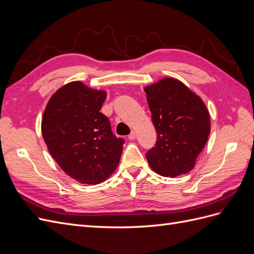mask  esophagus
<instances>
[{"label":"esophagus","instance_id":"1","mask_svg":"<svg viewBox=\"0 0 254 254\" xmlns=\"http://www.w3.org/2000/svg\"><path fill=\"white\" fill-rule=\"evenodd\" d=\"M135 137H136V133H135L134 131H132L131 133H130V134L128 135V139H129V140H131V141H132V140H134Z\"/></svg>","mask_w":254,"mask_h":254}]
</instances>
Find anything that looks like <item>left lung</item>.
Masks as SVG:
<instances>
[{"mask_svg":"<svg viewBox=\"0 0 254 254\" xmlns=\"http://www.w3.org/2000/svg\"><path fill=\"white\" fill-rule=\"evenodd\" d=\"M144 91L158 137L146 153L150 168L172 178L188 174L209 139V110L200 96L173 77L146 86Z\"/></svg>","mask_w":254,"mask_h":254,"instance_id":"8db88e82","label":"left lung"}]
</instances>
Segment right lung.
<instances>
[{
    "label": "right lung",
    "mask_w": 254,
    "mask_h": 254,
    "mask_svg": "<svg viewBox=\"0 0 254 254\" xmlns=\"http://www.w3.org/2000/svg\"><path fill=\"white\" fill-rule=\"evenodd\" d=\"M107 97L81 81L60 87L45 107L41 131L49 152L68 177L82 184L104 182L117 170L124 141L99 112Z\"/></svg>",
    "instance_id": "right-lung-1"
}]
</instances>
